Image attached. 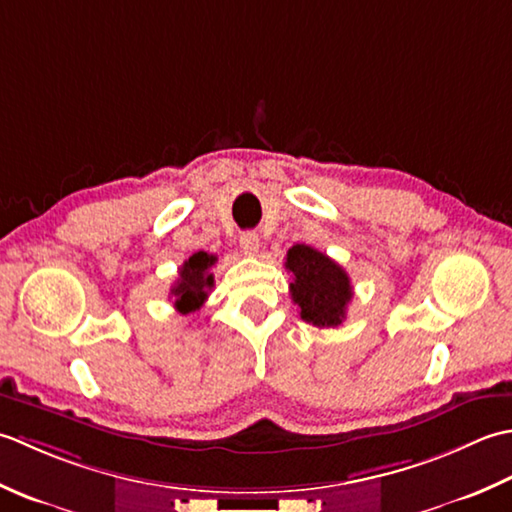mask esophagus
<instances>
[{
  "label": "esophagus",
  "mask_w": 512,
  "mask_h": 512,
  "mask_svg": "<svg viewBox=\"0 0 512 512\" xmlns=\"http://www.w3.org/2000/svg\"><path fill=\"white\" fill-rule=\"evenodd\" d=\"M241 249L247 254V256H254L258 254L260 249V238L256 232H243L241 234Z\"/></svg>",
  "instance_id": "1"
}]
</instances>
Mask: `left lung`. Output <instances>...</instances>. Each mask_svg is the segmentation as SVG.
I'll list each match as a JSON object with an SVG mask.
<instances>
[{
  "label": "left lung",
  "instance_id": "obj_1",
  "mask_svg": "<svg viewBox=\"0 0 512 512\" xmlns=\"http://www.w3.org/2000/svg\"><path fill=\"white\" fill-rule=\"evenodd\" d=\"M291 300L300 307V318L314 327H338L347 318L353 287L336 260L309 245H294L287 252Z\"/></svg>",
  "mask_w": 512,
  "mask_h": 512
}]
</instances>
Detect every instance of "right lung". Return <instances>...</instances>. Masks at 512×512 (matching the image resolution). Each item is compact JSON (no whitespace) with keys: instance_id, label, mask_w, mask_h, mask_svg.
I'll return each instance as SVG.
<instances>
[{"instance_id":"obj_1","label":"right lung","mask_w":512,"mask_h":512,"mask_svg":"<svg viewBox=\"0 0 512 512\" xmlns=\"http://www.w3.org/2000/svg\"><path fill=\"white\" fill-rule=\"evenodd\" d=\"M214 263L216 256L207 252H196L185 260L179 269V280L170 289V294L174 296V307L179 314L187 316L201 309L207 294L214 287V274H210V267Z\"/></svg>"}]
</instances>
